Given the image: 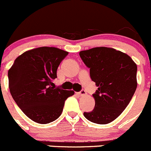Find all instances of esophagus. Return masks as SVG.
<instances>
[{"mask_svg": "<svg viewBox=\"0 0 151 151\" xmlns=\"http://www.w3.org/2000/svg\"><path fill=\"white\" fill-rule=\"evenodd\" d=\"M77 94H78L79 96H85V95L86 94V91L85 90H81L80 92L77 93Z\"/></svg>", "mask_w": 151, "mask_h": 151, "instance_id": "34e87169", "label": "esophagus"}]
</instances>
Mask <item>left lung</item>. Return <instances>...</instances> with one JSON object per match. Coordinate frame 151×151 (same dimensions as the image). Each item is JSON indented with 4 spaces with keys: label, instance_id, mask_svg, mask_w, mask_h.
<instances>
[{
    "label": "left lung",
    "instance_id": "left-lung-1",
    "mask_svg": "<svg viewBox=\"0 0 151 151\" xmlns=\"http://www.w3.org/2000/svg\"><path fill=\"white\" fill-rule=\"evenodd\" d=\"M80 56L98 87L93 94L94 108L83 113L84 116L93 123H110L122 114L135 93L137 64L128 55L111 48H93L80 52Z\"/></svg>",
    "mask_w": 151,
    "mask_h": 151
}]
</instances>
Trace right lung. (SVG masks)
Listing matches in <instances>:
<instances>
[{"instance_id":"obj_1","label":"right lung","mask_w":151,"mask_h":151,"mask_svg":"<svg viewBox=\"0 0 151 151\" xmlns=\"http://www.w3.org/2000/svg\"><path fill=\"white\" fill-rule=\"evenodd\" d=\"M68 52L55 47H40L17 57L8 71L12 96L21 111L40 124L56 120L73 91L55 88L57 70Z\"/></svg>"}]
</instances>
